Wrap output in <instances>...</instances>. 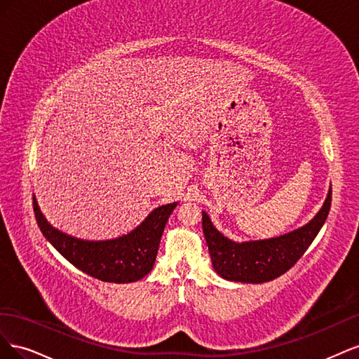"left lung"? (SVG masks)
I'll return each mask as SVG.
<instances>
[{"label":"left lung","instance_id":"8db88e82","mask_svg":"<svg viewBox=\"0 0 359 359\" xmlns=\"http://www.w3.org/2000/svg\"><path fill=\"white\" fill-rule=\"evenodd\" d=\"M331 208V187L322 208L304 226L274 238L256 241H232L212 224L210 215L202 211L205 241L212 260V268L222 278L241 283H265L285 274L322 229Z\"/></svg>","mask_w":359,"mask_h":359}]
</instances>
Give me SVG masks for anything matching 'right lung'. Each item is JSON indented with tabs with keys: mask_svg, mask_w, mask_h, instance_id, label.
<instances>
[{
	"mask_svg": "<svg viewBox=\"0 0 359 359\" xmlns=\"http://www.w3.org/2000/svg\"><path fill=\"white\" fill-rule=\"evenodd\" d=\"M32 205L43 236L72 265L107 283H133L153 269L160 238L178 202L157 206L132 232L99 241L82 240L57 229L40 211L36 196Z\"/></svg>",
	"mask_w": 359,
	"mask_h": 359,
	"instance_id": "obj_1",
	"label": "right lung"
}]
</instances>
